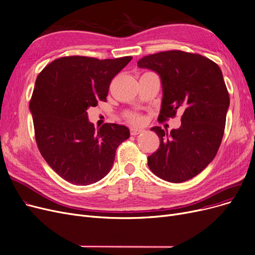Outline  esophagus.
I'll return each mask as SVG.
<instances>
[{"label": "esophagus", "mask_w": 255, "mask_h": 255, "mask_svg": "<svg viewBox=\"0 0 255 255\" xmlns=\"http://www.w3.org/2000/svg\"><path fill=\"white\" fill-rule=\"evenodd\" d=\"M141 132H143V130L140 129V128H131V129H130L131 135H137V134L141 133Z\"/></svg>", "instance_id": "esophagus-1"}]
</instances>
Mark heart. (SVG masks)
I'll list each match as a JSON object with an SVG mask.
<instances>
[{"label": "heart", "instance_id": "1", "mask_svg": "<svg viewBox=\"0 0 255 255\" xmlns=\"http://www.w3.org/2000/svg\"><path fill=\"white\" fill-rule=\"evenodd\" d=\"M127 119L132 122V123H135V124H138V123H141V117L137 114H134V113H129L127 114Z\"/></svg>", "mask_w": 255, "mask_h": 255}]
</instances>
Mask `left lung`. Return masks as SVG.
Wrapping results in <instances>:
<instances>
[{"label":"left lung","instance_id":"1","mask_svg":"<svg viewBox=\"0 0 255 255\" xmlns=\"http://www.w3.org/2000/svg\"><path fill=\"white\" fill-rule=\"evenodd\" d=\"M137 65L160 77L158 118L167 120L182 113L181 126L170 133L157 126L151 128L160 145L148 156L149 168L165 181L189 180L213 161L223 138L229 95L222 72L202 55L179 50L148 55Z\"/></svg>","mask_w":255,"mask_h":255}]
</instances>
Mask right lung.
<instances>
[{
  "label": "right lung",
  "instance_id": "add662e5",
  "mask_svg": "<svg viewBox=\"0 0 255 255\" xmlns=\"http://www.w3.org/2000/svg\"><path fill=\"white\" fill-rule=\"evenodd\" d=\"M132 59L66 56L37 76L30 101L37 147L50 167L66 181L88 185L112 169L117 148L130 136L126 126L95 129L86 110L106 101L114 77Z\"/></svg>",
  "mask_w": 255,
  "mask_h": 255
}]
</instances>
